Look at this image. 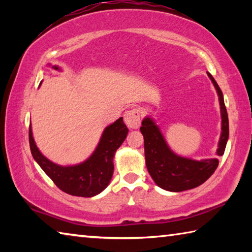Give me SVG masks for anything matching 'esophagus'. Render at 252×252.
Here are the masks:
<instances>
[{
    "mask_svg": "<svg viewBox=\"0 0 252 252\" xmlns=\"http://www.w3.org/2000/svg\"><path fill=\"white\" fill-rule=\"evenodd\" d=\"M125 123L130 129H138L141 125V114L139 109H131L126 111Z\"/></svg>",
    "mask_w": 252,
    "mask_h": 252,
    "instance_id": "obj_1",
    "label": "esophagus"
}]
</instances>
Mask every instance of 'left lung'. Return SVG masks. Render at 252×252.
<instances>
[{
    "instance_id": "1",
    "label": "left lung",
    "mask_w": 252,
    "mask_h": 252,
    "mask_svg": "<svg viewBox=\"0 0 252 252\" xmlns=\"http://www.w3.org/2000/svg\"><path fill=\"white\" fill-rule=\"evenodd\" d=\"M208 76L215 85L219 95L221 110V135L217 155L222 156L229 138V120L225 109L222 91L213 76L208 72ZM144 139V156L149 173L157 186L172 192L193 189L212 176L218 168V159L192 160L177 156L165 142L155 121L151 118H144L140 127Z\"/></svg>"
}]
</instances>
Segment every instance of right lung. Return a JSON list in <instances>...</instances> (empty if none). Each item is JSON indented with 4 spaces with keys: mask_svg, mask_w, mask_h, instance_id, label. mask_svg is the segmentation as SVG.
I'll use <instances>...</instances> for the list:
<instances>
[{
    "mask_svg": "<svg viewBox=\"0 0 252 252\" xmlns=\"http://www.w3.org/2000/svg\"><path fill=\"white\" fill-rule=\"evenodd\" d=\"M52 67L60 70L57 65ZM127 131L129 129L123 122V118L118 119L105 127L95 150L87 160L66 167L54 163L42 155L34 142L31 126L29 141L34 160L60 190L76 197L90 198L102 192L110 183L114 169V153L126 140Z\"/></svg>",
    "mask_w": 252,
    "mask_h": 252,
    "instance_id": "right-lung-1",
    "label": "right lung"
}]
</instances>
